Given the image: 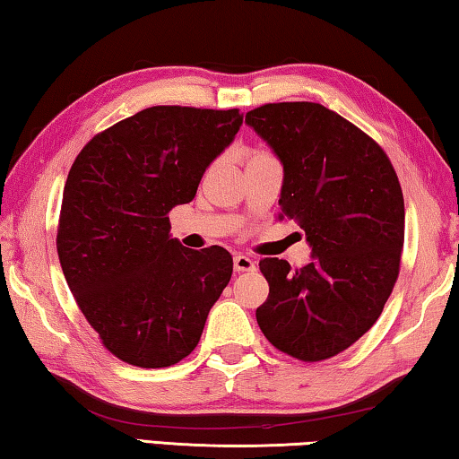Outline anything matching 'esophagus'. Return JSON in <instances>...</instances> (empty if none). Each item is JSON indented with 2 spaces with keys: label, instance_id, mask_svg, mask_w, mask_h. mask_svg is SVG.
Returning <instances> with one entry per match:
<instances>
[{
  "label": "esophagus",
  "instance_id": "34e87169",
  "mask_svg": "<svg viewBox=\"0 0 459 459\" xmlns=\"http://www.w3.org/2000/svg\"><path fill=\"white\" fill-rule=\"evenodd\" d=\"M232 265H235L237 273H245V271L255 269V261L251 257H247V255H237L235 261H232Z\"/></svg>",
  "mask_w": 459,
  "mask_h": 459
}]
</instances>
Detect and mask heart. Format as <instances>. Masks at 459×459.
<instances>
[{
	"label": "heart",
	"instance_id": "obj_1",
	"mask_svg": "<svg viewBox=\"0 0 459 459\" xmlns=\"http://www.w3.org/2000/svg\"><path fill=\"white\" fill-rule=\"evenodd\" d=\"M253 155H265V152H255Z\"/></svg>",
	"mask_w": 459,
	"mask_h": 459
}]
</instances>
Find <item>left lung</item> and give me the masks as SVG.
Wrapping results in <instances>:
<instances>
[{"instance_id":"obj_1","label":"left lung","mask_w":459,"mask_h":459,"mask_svg":"<svg viewBox=\"0 0 459 459\" xmlns=\"http://www.w3.org/2000/svg\"><path fill=\"white\" fill-rule=\"evenodd\" d=\"M245 123L283 166L279 206L306 232L312 261L263 259L269 298L257 324L304 362L346 351L378 320L399 277L405 202L380 145L320 103H269Z\"/></svg>"}]
</instances>
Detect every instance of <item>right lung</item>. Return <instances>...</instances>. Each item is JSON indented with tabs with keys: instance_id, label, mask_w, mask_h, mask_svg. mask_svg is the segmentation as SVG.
Returning <instances> with one entry per match:
<instances>
[{
	"instance_id": "add662e5",
	"label": "right lung",
	"mask_w": 459,
	"mask_h": 459,
	"mask_svg": "<svg viewBox=\"0 0 459 459\" xmlns=\"http://www.w3.org/2000/svg\"><path fill=\"white\" fill-rule=\"evenodd\" d=\"M240 126L238 108L160 105L115 123L76 155L58 259L81 312L123 362L164 368L186 359L230 281L227 248L182 247L168 214L196 196Z\"/></svg>"
}]
</instances>
